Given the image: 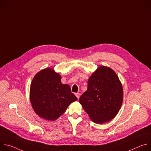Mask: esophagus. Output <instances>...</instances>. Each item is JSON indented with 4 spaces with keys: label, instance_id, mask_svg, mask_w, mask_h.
<instances>
[{
    "label": "esophagus",
    "instance_id": "esophagus-1",
    "mask_svg": "<svg viewBox=\"0 0 151 151\" xmlns=\"http://www.w3.org/2000/svg\"><path fill=\"white\" fill-rule=\"evenodd\" d=\"M75 96H76V97L78 98V99H79V97H80V94H79V93H76V94H75Z\"/></svg>",
    "mask_w": 151,
    "mask_h": 151
}]
</instances>
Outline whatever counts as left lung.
<instances>
[{"label": "left lung", "mask_w": 151, "mask_h": 151, "mask_svg": "<svg viewBox=\"0 0 151 151\" xmlns=\"http://www.w3.org/2000/svg\"><path fill=\"white\" fill-rule=\"evenodd\" d=\"M122 100V86L116 73L100 66L89 78L87 90L80 97L79 103L90 119L100 124L117 115Z\"/></svg>", "instance_id": "1"}]
</instances>
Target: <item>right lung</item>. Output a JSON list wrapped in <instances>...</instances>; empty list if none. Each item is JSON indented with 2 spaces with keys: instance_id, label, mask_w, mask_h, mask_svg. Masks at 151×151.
<instances>
[{
  "instance_id": "right-lung-1",
  "label": "right lung",
  "mask_w": 151,
  "mask_h": 151,
  "mask_svg": "<svg viewBox=\"0 0 151 151\" xmlns=\"http://www.w3.org/2000/svg\"><path fill=\"white\" fill-rule=\"evenodd\" d=\"M61 77L51 68L37 73L30 85V99L35 113L47 120L55 121L77 97L70 86L61 83Z\"/></svg>"
}]
</instances>
